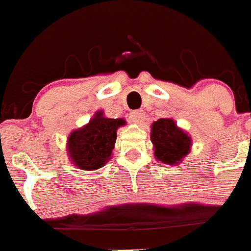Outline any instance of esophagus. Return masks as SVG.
Listing matches in <instances>:
<instances>
[{
    "mask_svg": "<svg viewBox=\"0 0 251 251\" xmlns=\"http://www.w3.org/2000/svg\"><path fill=\"white\" fill-rule=\"evenodd\" d=\"M130 119L133 124H141L145 119V114L142 110H133L131 111Z\"/></svg>",
    "mask_w": 251,
    "mask_h": 251,
    "instance_id": "1",
    "label": "esophagus"
}]
</instances>
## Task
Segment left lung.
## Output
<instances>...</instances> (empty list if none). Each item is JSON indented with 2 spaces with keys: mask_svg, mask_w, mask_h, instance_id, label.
Masks as SVG:
<instances>
[{
  "mask_svg": "<svg viewBox=\"0 0 251 251\" xmlns=\"http://www.w3.org/2000/svg\"><path fill=\"white\" fill-rule=\"evenodd\" d=\"M151 140L154 145V155L165 164H177L189 153L190 137L176 127L172 119H159L152 125Z\"/></svg>",
  "mask_w": 251,
  "mask_h": 251,
  "instance_id": "8db88e82",
  "label": "left lung"
}]
</instances>
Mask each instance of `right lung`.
<instances>
[{
	"label": "right lung",
	"instance_id": "add662e5",
	"mask_svg": "<svg viewBox=\"0 0 251 251\" xmlns=\"http://www.w3.org/2000/svg\"><path fill=\"white\" fill-rule=\"evenodd\" d=\"M123 119L104 118L98 111L88 125L74 131L69 137V153L72 162L83 170L99 169L110 158L116 141V130Z\"/></svg>",
	"mask_w": 251,
	"mask_h": 251
}]
</instances>
